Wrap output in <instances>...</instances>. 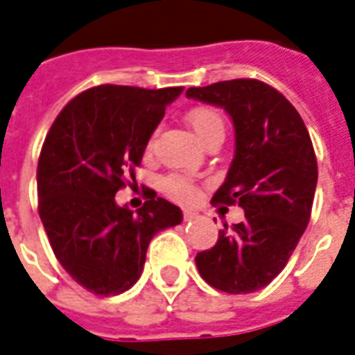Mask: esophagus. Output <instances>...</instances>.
Masks as SVG:
<instances>
[{"label": "esophagus", "instance_id": "34e87169", "mask_svg": "<svg viewBox=\"0 0 355 355\" xmlns=\"http://www.w3.org/2000/svg\"><path fill=\"white\" fill-rule=\"evenodd\" d=\"M182 217H184V220H193V218L198 217V213L195 211V209H184Z\"/></svg>", "mask_w": 355, "mask_h": 355}]
</instances>
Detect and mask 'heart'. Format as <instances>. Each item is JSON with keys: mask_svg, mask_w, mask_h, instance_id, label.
Segmentation results:
<instances>
[{"mask_svg": "<svg viewBox=\"0 0 355 355\" xmlns=\"http://www.w3.org/2000/svg\"><path fill=\"white\" fill-rule=\"evenodd\" d=\"M186 120L191 131L195 132V137L204 146H209V144L217 142V140L223 142L226 123H224L223 114L215 107H211V105H197V107L187 111ZM146 149L151 151L153 140H149ZM162 187L168 197H171L173 200H178V202H191L197 197V186L184 175H169L162 180Z\"/></svg>", "mask_w": 355, "mask_h": 355, "instance_id": "obj_1", "label": "heart"}]
</instances>
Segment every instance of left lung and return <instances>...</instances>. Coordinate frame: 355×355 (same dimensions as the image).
<instances>
[{
  "mask_svg": "<svg viewBox=\"0 0 355 355\" xmlns=\"http://www.w3.org/2000/svg\"><path fill=\"white\" fill-rule=\"evenodd\" d=\"M187 98L224 107L235 157L213 204H239L244 220L197 253L200 277L226 293H252L277 277L312 213L318 160L301 114L277 89L252 78L189 87Z\"/></svg>",
  "mask_w": 355,
  "mask_h": 355,
  "instance_id": "8db88e82",
  "label": "left lung"
}]
</instances>
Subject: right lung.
Returning <instances> with one entry per match:
<instances>
[{
  "label": "right lung",
  "mask_w": 355,
  "mask_h": 355,
  "mask_svg": "<svg viewBox=\"0 0 355 355\" xmlns=\"http://www.w3.org/2000/svg\"><path fill=\"white\" fill-rule=\"evenodd\" d=\"M184 87L98 85L73 98L49 129L37 160V211L63 270L96 295H118L140 279L146 252L182 211L149 195L137 213L114 200L135 180L166 105Z\"/></svg>",
  "instance_id": "right-lung-1"
}]
</instances>
